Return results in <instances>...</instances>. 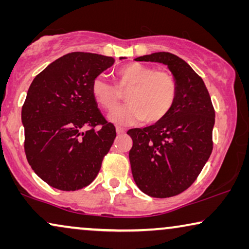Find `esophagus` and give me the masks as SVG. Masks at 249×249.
Here are the masks:
<instances>
[{"label":"esophagus","mask_w":249,"mask_h":249,"mask_svg":"<svg viewBox=\"0 0 249 249\" xmlns=\"http://www.w3.org/2000/svg\"><path fill=\"white\" fill-rule=\"evenodd\" d=\"M115 130H117V134L118 135H124V132H125V129L121 128V127H117V128H115Z\"/></svg>","instance_id":"esophagus-1"}]
</instances>
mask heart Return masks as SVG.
<instances>
[{
	"mask_svg": "<svg viewBox=\"0 0 249 249\" xmlns=\"http://www.w3.org/2000/svg\"><path fill=\"white\" fill-rule=\"evenodd\" d=\"M117 77L121 89L129 88L125 95L129 103L112 112L108 115L111 121L122 125L137 124L142 119L158 122L171 110L177 96V84L171 73L142 63H128L119 68ZM91 95L105 110L117 107L121 98L118 86L103 74L91 81Z\"/></svg>",
	"mask_w": 249,
	"mask_h": 249,
	"instance_id": "obj_1",
	"label": "heart"
}]
</instances>
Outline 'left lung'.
<instances>
[{"label": "left lung", "mask_w": 249, "mask_h": 249, "mask_svg": "<svg viewBox=\"0 0 249 249\" xmlns=\"http://www.w3.org/2000/svg\"><path fill=\"white\" fill-rule=\"evenodd\" d=\"M135 61L168 66L176 80L177 96L162 120L127 132L132 139V177L146 195L176 196L192 186L212 153L215 112L203 79L179 56L156 52Z\"/></svg>", "instance_id": "left-lung-1"}]
</instances>
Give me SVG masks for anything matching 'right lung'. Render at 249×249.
I'll use <instances>...</instances> for the list:
<instances>
[{
	"label": "right lung",
	"instance_id": "add662e5",
	"mask_svg": "<svg viewBox=\"0 0 249 249\" xmlns=\"http://www.w3.org/2000/svg\"><path fill=\"white\" fill-rule=\"evenodd\" d=\"M113 63L101 54L69 53L29 86L21 110L25 153L34 172L53 188L70 192L89 185L113 144L114 125L91 95V81Z\"/></svg>",
	"mask_w": 249,
	"mask_h": 249
}]
</instances>
